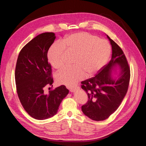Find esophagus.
<instances>
[{
  "mask_svg": "<svg viewBox=\"0 0 146 146\" xmlns=\"http://www.w3.org/2000/svg\"><path fill=\"white\" fill-rule=\"evenodd\" d=\"M77 90H78V88H71V89H70V90H69V91H70V92H73L76 91Z\"/></svg>",
  "mask_w": 146,
  "mask_h": 146,
  "instance_id": "1",
  "label": "esophagus"
}]
</instances>
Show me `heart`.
Instances as JSON below:
<instances>
[{
    "instance_id": "1",
    "label": "heart",
    "mask_w": 146,
    "mask_h": 146,
    "mask_svg": "<svg viewBox=\"0 0 146 146\" xmlns=\"http://www.w3.org/2000/svg\"><path fill=\"white\" fill-rule=\"evenodd\" d=\"M66 51L76 54L72 68H64L56 74L57 82L73 87L86 76L91 77L107 63L111 54L109 42L87 32L69 35L61 43L53 44L48 52V60L54 68L60 69L65 64Z\"/></svg>"
}]
</instances>
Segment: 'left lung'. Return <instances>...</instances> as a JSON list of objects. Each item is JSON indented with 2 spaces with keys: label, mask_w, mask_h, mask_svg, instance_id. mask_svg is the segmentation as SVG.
I'll return each instance as SVG.
<instances>
[{
  "label": "left lung",
  "mask_w": 146,
  "mask_h": 146,
  "mask_svg": "<svg viewBox=\"0 0 146 146\" xmlns=\"http://www.w3.org/2000/svg\"><path fill=\"white\" fill-rule=\"evenodd\" d=\"M107 36L112 47L111 60L95 77L81 83L88 97L82 110L96 121L105 120L118 108L126 95L130 78V67L122 50ZM117 67L119 72L116 73L113 69Z\"/></svg>",
  "instance_id": "left-lung-1"
}]
</instances>
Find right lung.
I'll list each match as a JSON object with an SVG mask.
<instances>
[{
	"label": "right lung",
	"instance_id": "1",
	"mask_svg": "<svg viewBox=\"0 0 146 146\" xmlns=\"http://www.w3.org/2000/svg\"><path fill=\"white\" fill-rule=\"evenodd\" d=\"M53 32L38 35L19 52L15 69L17 93L23 108L30 116L44 120L57 113L69 90L64 85L44 92L47 85L53 86L52 68L47 52L55 39Z\"/></svg>",
	"mask_w": 146,
	"mask_h": 146
}]
</instances>
